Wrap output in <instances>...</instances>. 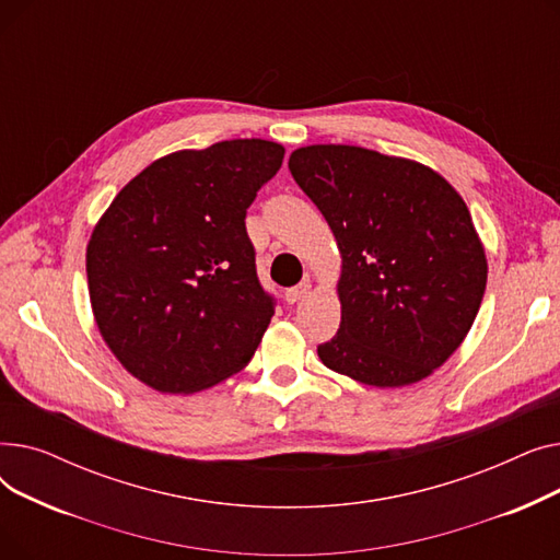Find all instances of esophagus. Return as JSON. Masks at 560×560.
Returning a JSON list of instances; mask_svg holds the SVG:
<instances>
[{"label": "esophagus", "mask_w": 560, "mask_h": 560, "mask_svg": "<svg viewBox=\"0 0 560 560\" xmlns=\"http://www.w3.org/2000/svg\"><path fill=\"white\" fill-rule=\"evenodd\" d=\"M308 292H311V281H302V283L285 290V300H288V304H298L300 300H304L308 295Z\"/></svg>", "instance_id": "1"}]
</instances>
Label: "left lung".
<instances>
[{
	"label": "left lung",
	"instance_id": "left-lung-1",
	"mask_svg": "<svg viewBox=\"0 0 560 560\" xmlns=\"http://www.w3.org/2000/svg\"><path fill=\"white\" fill-rule=\"evenodd\" d=\"M288 167L342 258L340 329L319 361L374 388L433 374L472 329L488 281L463 197L418 161L354 144L300 147Z\"/></svg>",
	"mask_w": 560,
	"mask_h": 560
}]
</instances>
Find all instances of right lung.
<instances>
[{
    "label": "right lung",
    "mask_w": 560,
    "mask_h": 560,
    "mask_svg": "<svg viewBox=\"0 0 560 560\" xmlns=\"http://www.w3.org/2000/svg\"><path fill=\"white\" fill-rule=\"evenodd\" d=\"M285 150L260 138L167 154L115 195L85 272L97 329L122 368L170 395L241 372L275 315L245 215Z\"/></svg>",
    "instance_id": "obj_1"
}]
</instances>
